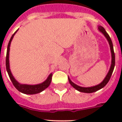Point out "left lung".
Here are the masks:
<instances>
[{
  "label": "left lung",
  "instance_id": "1",
  "mask_svg": "<svg viewBox=\"0 0 122 122\" xmlns=\"http://www.w3.org/2000/svg\"><path fill=\"white\" fill-rule=\"evenodd\" d=\"M98 30L99 31H100L101 33H102L104 36L106 37V39H107L109 45L110 47V50H111V53H112V64L110 66V68L109 70V71L106 75V76H105V78H104V80H102L99 84L98 85H95V86H92V87H80L79 85H76L75 83H74L71 80H70V78H69L68 76V81L71 85L72 86L73 88L78 91L79 92H84V93H92L94 92L100 90L101 89H102L105 86V85L108 83V82L110 80L111 76H112V73L113 71L114 68H115V53H114V50H113V43L111 40V38L110 37L108 33L106 32L105 29L104 28L101 26H98Z\"/></svg>",
  "mask_w": 122,
  "mask_h": 122
}]
</instances>
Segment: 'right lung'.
Here are the masks:
<instances>
[{"label": "right lung", "instance_id": "right-lung-1", "mask_svg": "<svg viewBox=\"0 0 122 122\" xmlns=\"http://www.w3.org/2000/svg\"><path fill=\"white\" fill-rule=\"evenodd\" d=\"M18 30H17L15 33L12 35V37L10 38V41L9 42L8 46H7V54H6V61H5V65H6V70L7 71L8 73L9 76L10 78V80L12 82V84L16 88V89L19 91L25 94H38L43 91H44L46 88H47L49 86L50 83L51 82L52 80V73L48 76L47 78L42 83L37 84V85H28V84H22V83H19L17 80L15 79L14 76L12 75L11 71L10 70V66H9V51H10V46L11 41H12L14 35L18 31Z\"/></svg>", "mask_w": 122, "mask_h": 122}]
</instances>
